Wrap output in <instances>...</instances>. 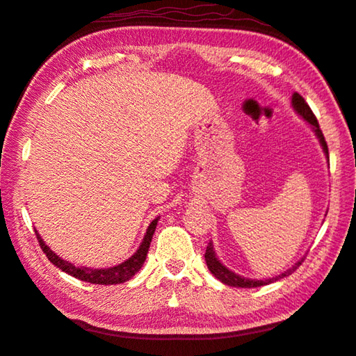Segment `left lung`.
Returning a JSON list of instances; mask_svg holds the SVG:
<instances>
[{
	"instance_id": "8db88e82",
	"label": "left lung",
	"mask_w": 356,
	"mask_h": 356,
	"mask_svg": "<svg viewBox=\"0 0 356 356\" xmlns=\"http://www.w3.org/2000/svg\"><path fill=\"white\" fill-rule=\"evenodd\" d=\"M292 106H294L296 111H297L300 115H302L307 123L312 124V128H314L315 134H317V137H318L320 143H321V146H323V151H325L326 155L329 156L327 143H326V140H325V136H323V132H321V129H320V124H318V122H317V117H315V114L312 113V109L309 108V105L306 104V100H305L302 96H300L298 92H294V96H292ZM204 257H205V264H207L210 273H211L213 275H215V277H216L218 280L225 283V285H228V286H236V288H257V286L270 285V283H273V282H277V280H280V279H283V277H286V275H291L292 273H294V271L297 270V268H298L300 265H302V262H303V259L298 260V262H297L294 266H292L291 270H288V271H285V273H282L280 275H275V277H273V279H266V280H251V279L241 277V275L234 274V273L230 271V270H227V268L218 260V257H216V254H215V251H213V243H211V242H209L207 250H205Z\"/></svg>"
}]
</instances>
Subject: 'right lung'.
<instances>
[{"label":"right lung","mask_w":356,"mask_h":356,"mask_svg":"<svg viewBox=\"0 0 356 356\" xmlns=\"http://www.w3.org/2000/svg\"><path fill=\"white\" fill-rule=\"evenodd\" d=\"M156 222H158V218L154 219L151 225L147 227L145 239H143V242H141L140 248L136 251V254L131 256L128 260H124V262L120 265L113 266V268H104V270H92V268H86V266L77 268L73 264L67 262V260H62L59 256L54 254V252L49 247H47L42 238L38 234L36 230H35V233H36V239L39 242V247L42 248V251L45 252V256L49 257L50 262L54 266H58L59 270H62L70 275H73V277H76L79 280L96 283V285H117V283H124L129 279H132L134 275H136V273L140 271V268L143 266L146 256H147V251H149V245H151L152 236L155 233Z\"/></svg>","instance_id":"obj_1"}]
</instances>
